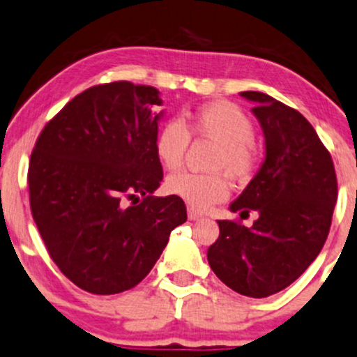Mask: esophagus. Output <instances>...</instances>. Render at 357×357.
Listing matches in <instances>:
<instances>
[{
  "instance_id": "esophagus-1",
  "label": "esophagus",
  "mask_w": 357,
  "mask_h": 357,
  "mask_svg": "<svg viewBox=\"0 0 357 357\" xmlns=\"http://www.w3.org/2000/svg\"><path fill=\"white\" fill-rule=\"evenodd\" d=\"M188 219L190 220L202 219V212H198V210H195L193 207H188Z\"/></svg>"
}]
</instances>
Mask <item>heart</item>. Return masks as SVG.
Masks as SVG:
<instances>
[{"mask_svg": "<svg viewBox=\"0 0 357 357\" xmlns=\"http://www.w3.org/2000/svg\"><path fill=\"white\" fill-rule=\"evenodd\" d=\"M191 133L217 144L212 169L215 172H176L166 188L193 208L205 210L226 200L231 185L224 172L236 181L253 178L260 166V149L255 144V126L241 107L227 100H215L197 107L186 118ZM188 129V130H189ZM179 119H167L155 135V153L162 166L174 171L183 164L190 144V132Z\"/></svg>", "mask_w": 357, "mask_h": 357, "instance_id": "1", "label": "heart"}]
</instances>
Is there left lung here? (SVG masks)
<instances>
[{
    "label": "left lung",
    "instance_id": "8db88e82",
    "mask_svg": "<svg viewBox=\"0 0 357 357\" xmlns=\"http://www.w3.org/2000/svg\"><path fill=\"white\" fill-rule=\"evenodd\" d=\"M255 104L265 135V160L231 204L241 215L257 210L253 226L217 220L219 238L207 260L217 277L250 298L291 286L324 248L337 202L330 152L299 111L264 92H241Z\"/></svg>",
    "mask_w": 357,
    "mask_h": 357
}]
</instances>
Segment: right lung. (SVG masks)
I'll list each match as a JSON object with an SVG mask.
<instances>
[{"mask_svg": "<svg viewBox=\"0 0 357 357\" xmlns=\"http://www.w3.org/2000/svg\"><path fill=\"white\" fill-rule=\"evenodd\" d=\"M160 104L150 85H93L44 126L30 155L33 222L58 268L92 294L142 282L186 222L181 198L152 195L162 181Z\"/></svg>", "mask_w": 357, "mask_h": 357, "instance_id": "obj_1", "label": "right lung"}]
</instances>
